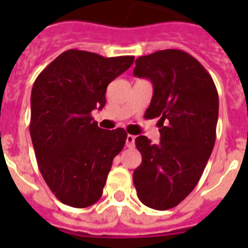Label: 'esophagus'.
<instances>
[{
  "instance_id": "1",
  "label": "esophagus",
  "mask_w": 248,
  "mask_h": 248,
  "mask_svg": "<svg viewBox=\"0 0 248 248\" xmlns=\"http://www.w3.org/2000/svg\"><path fill=\"white\" fill-rule=\"evenodd\" d=\"M126 147L127 148L135 147V136L127 135V138H126Z\"/></svg>"
}]
</instances>
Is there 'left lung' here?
Here are the masks:
<instances>
[{"instance_id": "left-lung-1", "label": "left lung", "mask_w": 248, "mask_h": 248, "mask_svg": "<svg viewBox=\"0 0 248 248\" xmlns=\"http://www.w3.org/2000/svg\"><path fill=\"white\" fill-rule=\"evenodd\" d=\"M134 76L153 83L145 118H157L161 141L138 136L143 161L132 180L141 203L169 210L196 188L216 139L219 95L203 65L183 50L140 56Z\"/></svg>"}]
</instances>
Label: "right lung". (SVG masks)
<instances>
[{
	"instance_id": "1",
	"label": "right lung",
	"mask_w": 248,
	"mask_h": 248,
	"mask_svg": "<svg viewBox=\"0 0 248 248\" xmlns=\"http://www.w3.org/2000/svg\"><path fill=\"white\" fill-rule=\"evenodd\" d=\"M132 63L134 56L104 58L72 48L33 83L31 138L38 169L62 203L85 208L100 200L127 134L124 128L103 130L91 112L103 109L108 85Z\"/></svg>"
}]
</instances>
